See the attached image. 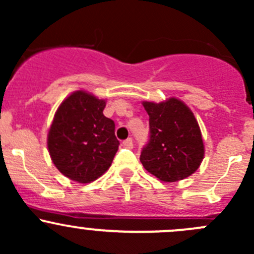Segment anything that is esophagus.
Instances as JSON below:
<instances>
[{
    "label": "esophagus",
    "instance_id": "34e87169",
    "mask_svg": "<svg viewBox=\"0 0 254 254\" xmlns=\"http://www.w3.org/2000/svg\"><path fill=\"white\" fill-rule=\"evenodd\" d=\"M123 145H124L127 148H132V146H134V143H132V139H131V137H129V139L124 140V141H123Z\"/></svg>",
    "mask_w": 254,
    "mask_h": 254
}]
</instances>
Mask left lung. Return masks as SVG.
Listing matches in <instances>:
<instances>
[{
  "label": "left lung",
  "mask_w": 254,
  "mask_h": 254,
  "mask_svg": "<svg viewBox=\"0 0 254 254\" xmlns=\"http://www.w3.org/2000/svg\"><path fill=\"white\" fill-rule=\"evenodd\" d=\"M143 108L150 117V137L140 155L145 170L163 182L193 175L203 161L204 143L190 109L177 98L143 102Z\"/></svg>",
  "instance_id": "1"
}]
</instances>
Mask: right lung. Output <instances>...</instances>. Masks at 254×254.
Instances as JSON below:
<instances>
[{"label": "right lung", "instance_id": "add662e5", "mask_svg": "<svg viewBox=\"0 0 254 254\" xmlns=\"http://www.w3.org/2000/svg\"><path fill=\"white\" fill-rule=\"evenodd\" d=\"M104 107L103 99L77 91L55 113L49 153L56 168L72 181L91 183L111 167L120 142L114 122L104 117Z\"/></svg>", "mask_w": 254, "mask_h": 254}]
</instances>
